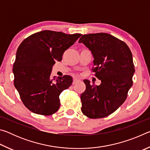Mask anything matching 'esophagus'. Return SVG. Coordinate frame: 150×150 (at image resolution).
Masks as SVG:
<instances>
[{
  "instance_id": "obj_1",
  "label": "esophagus",
  "mask_w": 150,
  "mask_h": 150,
  "mask_svg": "<svg viewBox=\"0 0 150 150\" xmlns=\"http://www.w3.org/2000/svg\"><path fill=\"white\" fill-rule=\"evenodd\" d=\"M79 81V79H73V85H74V84H75V83H77V82H78V81Z\"/></svg>"
}]
</instances>
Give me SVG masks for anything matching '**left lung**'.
Wrapping results in <instances>:
<instances>
[{
	"mask_svg": "<svg viewBox=\"0 0 150 150\" xmlns=\"http://www.w3.org/2000/svg\"><path fill=\"white\" fill-rule=\"evenodd\" d=\"M79 42L92 53L93 72L101 81L100 85L83 81L86 89L81 95V111L90 118L106 117L122 105L132 86V54L126 43L106 33L85 34Z\"/></svg>",
	"mask_w": 150,
	"mask_h": 150,
	"instance_id": "8db88e82",
	"label": "left lung"
}]
</instances>
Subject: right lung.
Returning a JSON list of instances; mask_svg holds the SVG:
<instances>
[{
	"instance_id": "1",
	"label": "right lung",
	"mask_w": 150,
	"mask_h": 150,
	"mask_svg": "<svg viewBox=\"0 0 150 150\" xmlns=\"http://www.w3.org/2000/svg\"><path fill=\"white\" fill-rule=\"evenodd\" d=\"M82 34L44 30L30 35L18 48L13 65L14 85L25 106L38 115L59 110V95L73 83L69 75L51 77L55 61Z\"/></svg>"
}]
</instances>
